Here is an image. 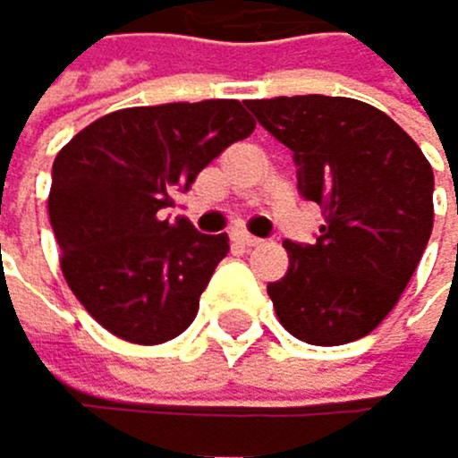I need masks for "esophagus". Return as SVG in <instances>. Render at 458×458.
<instances>
[{"mask_svg": "<svg viewBox=\"0 0 458 458\" xmlns=\"http://www.w3.org/2000/svg\"><path fill=\"white\" fill-rule=\"evenodd\" d=\"M233 242H236V245H242V248H259L262 245V242L256 239V236H250V233H236Z\"/></svg>", "mask_w": 458, "mask_h": 458, "instance_id": "obj_1", "label": "esophagus"}]
</instances>
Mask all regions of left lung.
Wrapping results in <instances>:
<instances>
[{
    "instance_id": "obj_1",
    "label": "left lung",
    "mask_w": 458,
    "mask_h": 458,
    "mask_svg": "<svg viewBox=\"0 0 458 458\" xmlns=\"http://www.w3.org/2000/svg\"><path fill=\"white\" fill-rule=\"evenodd\" d=\"M248 107L299 165L322 205L313 245L284 242L287 274L267 284L291 336L334 348L368 336L396 308L433 227V171L379 107L344 96H274Z\"/></svg>"
}]
</instances>
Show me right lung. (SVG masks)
I'll use <instances>...</instances> for the list:
<instances>
[{"mask_svg":"<svg viewBox=\"0 0 458 458\" xmlns=\"http://www.w3.org/2000/svg\"><path fill=\"white\" fill-rule=\"evenodd\" d=\"M256 122L236 99L124 107L79 131L54 159L47 213L64 282L114 336L162 344L191 327L227 233L165 219L176 193Z\"/></svg>","mask_w":458,"mask_h":458,"instance_id":"add662e5","label":"right lung"}]
</instances>
